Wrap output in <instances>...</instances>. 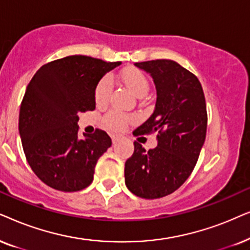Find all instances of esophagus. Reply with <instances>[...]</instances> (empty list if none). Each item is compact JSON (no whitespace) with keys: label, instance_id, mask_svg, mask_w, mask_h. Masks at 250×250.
<instances>
[{"label":"esophagus","instance_id":"esophagus-1","mask_svg":"<svg viewBox=\"0 0 250 250\" xmlns=\"http://www.w3.org/2000/svg\"><path fill=\"white\" fill-rule=\"evenodd\" d=\"M122 139H125V137L121 135H116V136H112V142L113 144H116V143H119L120 141H122Z\"/></svg>","mask_w":250,"mask_h":250}]
</instances>
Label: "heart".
Masks as SVG:
<instances>
[{
  "label": "heart",
  "instance_id": "obj_1",
  "mask_svg": "<svg viewBox=\"0 0 250 250\" xmlns=\"http://www.w3.org/2000/svg\"><path fill=\"white\" fill-rule=\"evenodd\" d=\"M122 82L130 90L135 97L144 98L148 91V81L146 76L137 69H128L123 72L121 75ZM112 91V79L109 76H105L98 82L95 89V101L98 105L105 104L108 101L109 94ZM105 125L113 131H120L125 129L128 122V116L121 113L111 112L105 116Z\"/></svg>",
  "mask_w": 250,
  "mask_h": 250
}]
</instances>
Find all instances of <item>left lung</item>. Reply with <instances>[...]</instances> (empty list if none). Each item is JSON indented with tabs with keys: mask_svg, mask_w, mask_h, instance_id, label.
<instances>
[{
	"mask_svg": "<svg viewBox=\"0 0 250 250\" xmlns=\"http://www.w3.org/2000/svg\"><path fill=\"white\" fill-rule=\"evenodd\" d=\"M154 82L156 101L152 115L135 135L156 134L158 145L146 152L135 142L125 161L129 191L144 199H159L175 192L197 164L207 131V109L197 76L170 59L135 62Z\"/></svg>",
	"mask_w": 250,
	"mask_h": 250,
	"instance_id": "8db88e82",
	"label": "left lung"
}]
</instances>
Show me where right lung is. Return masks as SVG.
Here are the masks:
<instances>
[{"label":"right lung","mask_w":250,"mask_h":250,"mask_svg":"<svg viewBox=\"0 0 250 250\" xmlns=\"http://www.w3.org/2000/svg\"><path fill=\"white\" fill-rule=\"evenodd\" d=\"M120 65L68 56L43 65L27 85L19 135L28 165L50 188L75 192L92 183L96 164L112 141L99 129L79 137V113L96 108V86Z\"/></svg>","instance_id":"add662e5"}]
</instances>
